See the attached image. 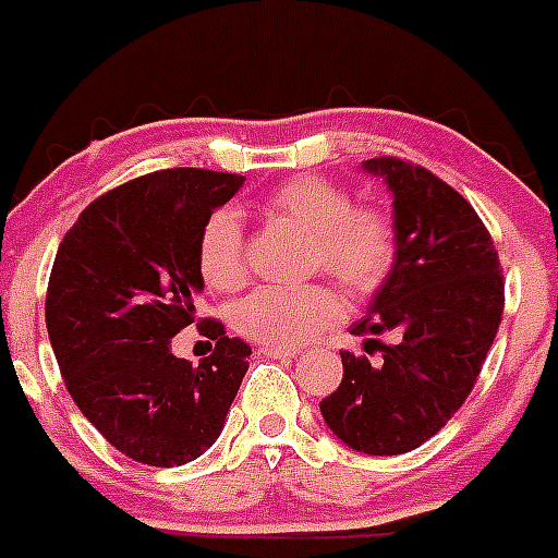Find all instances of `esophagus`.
Wrapping results in <instances>:
<instances>
[{"label": "esophagus", "instance_id": "obj_1", "mask_svg": "<svg viewBox=\"0 0 558 558\" xmlns=\"http://www.w3.org/2000/svg\"><path fill=\"white\" fill-rule=\"evenodd\" d=\"M263 354L270 360H293L299 357V349L290 347H263Z\"/></svg>", "mask_w": 558, "mask_h": 558}]
</instances>
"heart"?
<instances>
[{
    "mask_svg": "<svg viewBox=\"0 0 558 558\" xmlns=\"http://www.w3.org/2000/svg\"><path fill=\"white\" fill-rule=\"evenodd\" d=\"M270 218L310 234V265L324 268L352 293L377 288L393 263V226L374 206H352L349 192L322 175H302L268 192ZM198 270L211 290L243 288L248 276L243 223L234 209L211 211L201 226ZM340 295L327 284H265L234 307V327L268 347H299L335 324Z\"/></svg>",
    "mask_w": 558,
    "mask_h": 558,
    "instance_id": "b5f03b06",
    "label": "heart"
}]
</instances>
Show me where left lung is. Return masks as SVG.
Here are the masks:
<instances>
[{"instance_id":"obj_1","label":"left lung","mask_w":558,"mask_h":558,"mask_svg":"<svg viewBox=\"0 0 558 558\" xmlns=\"http://www.w3.org/2000/svg\"><path fill=\"white\" fill-rule=\"evenodd\" d=\"M391 190L393 265L352 324L379 360L340 352L343 379L322 402L329 430L366 456L411 452L470 397L502 315V274L492 234L470 201L411 161L368 159ZM395 340L379 344L377 333Z\"/></svg>"}]
</instances>
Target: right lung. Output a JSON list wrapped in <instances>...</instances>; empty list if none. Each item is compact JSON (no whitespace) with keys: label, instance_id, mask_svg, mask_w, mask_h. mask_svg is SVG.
Here are the masks:
<instances>
[{"label":"right lung","instance_id":"right-lung-1","mask_svg":"<svg viewBox=\"0 0 558 558\" xmlns=\"http://www.w3.org/2000/svg\"><path fill=\"white\" fill-rule=\"evenodd\" d=\"M243 181L195 167L147 172L88 204L58 245L49 343L83 416L133 461L204 456L248 372L251 347L220 322L201 327L215 352L198 366L170 349L198 318L201 226Z\"/></svg>","mask_w":558,"mask_h":558}]
</instances>
